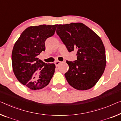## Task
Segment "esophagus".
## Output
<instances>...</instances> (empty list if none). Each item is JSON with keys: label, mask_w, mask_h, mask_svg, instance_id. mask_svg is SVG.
I'll return each instance as SVG.
<instances>
[{"label": "esophagus", "mask_w": 121, "mask_h": 121, "mask_svg": "<svg viewBox=\"0 0 121 121\" xmlns=\"http://www.w3.org/2000/svg\"><path fill=\"white\" fill-rule=\"evenodd\" d=\"M61 62H61V61H56V62H55V66H57L59 65H60Z\"/></svg>", "instance_id": "obj_1"}]
</instances>
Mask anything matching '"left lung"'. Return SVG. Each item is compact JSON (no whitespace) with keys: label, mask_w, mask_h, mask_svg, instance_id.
<instances>
[{"label":"left lung","mask_w":121,"mask_h":121,"mask_svg":"<svg viewBox=\"0 0 121 121\" xmlns=\"http://www.w3.org/2000/svg\"><path fill=\"white\" fill-rule=\"evenodd\" d=\"M56 34L68 52H77V60L66 61L69 69L65 76L68 84L78 90L93 87L106 66L105 50L102 39L82 23L59 24Z\"/></svg>","instance_id":"1"}]
</instances>
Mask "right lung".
<instances>
[{
	"label": "right lung",
	"mask_w": 121,
	"mask_h": 121,
	"mask_svg": "<svg viewBox=\"0 0 121 121\" xmlns=\"http://www.w3.org/2000/svg\"><path fill=\"white\" fill-rule=\"evenodd\" d=\"M57 24L28 27L21 34L12 52L13 73L29 89H42L49 83L55 72L54 64H46L37 57L45 51V42L55 33Z\"/></svg>",
	"instance_id": "obj_1"
}]
</instances>
